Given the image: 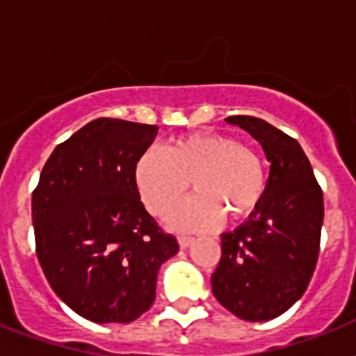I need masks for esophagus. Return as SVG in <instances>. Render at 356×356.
<instances>
[{
  "mask_svg": "<svg viewBox=\"0 0 356 356\" xmlns=\"http://www.w3.org/2000/svg\"><path fill=\"white\" fill-rule=\"evenodd\" d=\"M192 242H194L192 236H179V245H181V249H186Z\"/></svg>",
  "mask_w": 356,
  "mask_h": 356,
  "instance_id": "1",
  "label": "esophagus"
}]
</instances>
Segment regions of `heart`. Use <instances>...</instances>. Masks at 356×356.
I'll return each instance as SVG.
<instances>
[{"instance_id": "b5f03b06", "label": "heart", "mask_w": 356, "mask_h": 356, "mask_svg": "<svg viewBox=\"0 0 356 356\" xmlns=\"http://www.w3.org/2000/svg\"><path fill=\"white\" fill-rule=\"evenodd\" d=\"M192 182L198 195L179 207ZM134 184L153 216L181 231H209L223 216L242 222L253 216L266 195L268 175L262 156L249 145L220 133H192L149 147L134 164Z\"/></svg>"}]
</instances>
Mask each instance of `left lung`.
I'll list each match as a JSON object with an SVG mask.
<instances>
[{
	"mask_svg": "<svg viewBox=\"0 0 356 356\" xmlns=\"http://www.w3.org/2000/svg\"><path fill=\"white\" fill-rule=\"evenodd\" d=\"M227 122L259 140L271 166L257 212L236 231L222 234L212 293L240 320L268 321L286 312L312 279L323 192L298 140L254 116H229Z\"/></svg>",
	"mask_w": 356,
	"mask_h": 356,
	"instance_id": "1",
	"label": "left lung"
}]
</instances>
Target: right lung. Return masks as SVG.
<instances>
[{
  "mask_svg": "<svg viewBox=\"0 0 356 356\" xmlns=\"http://www.w3.org/2000/svg\"><path fill=\"white\" fill-rule=\"evenodd\" d=\"M156 129L116 118L86 123L53 149L33 190L42 271L94 323H129L149 310L159 270L179 251L134 184V164Z\"/></svg>",
  "mask_w": 356,
  "mask_h": 356,
  "instance_id": "add662e5",
  "label": "right lung"
}]
</instances>
